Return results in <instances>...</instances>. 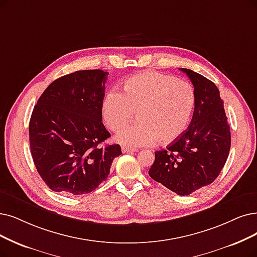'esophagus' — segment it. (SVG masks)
<instances>
[{
	"mask_svg": "<svg viewBox=\"0 0 257 257\" xmlns=\"http://www.w3.org/2000/svg\"><path fill=\"white\" fill-rule=\"evenodd\" d=\"M136 149H132L128 147H122V152L123 153H133V152H136Z\"/></svg>",
	"mask_w": 257,
	"mask_h": 257,
	"instance_id": "1",
	"label": "esophagus"
}]
</instances>
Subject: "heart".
<instances>
[{
	"instance_id": "heart-1",
	"label": "heart",
	"mask_w": 257,
	"mask_h": 257,
	"mask_svg": "<svg viewBox=\"0 0 257 257\" xmlns=\"http://www.w3.org/2000/svg\"><path fill=\"white\" fill-rule=\"evenodd\" d=\"M122 94L110 90L102 101L107 127L118 131L134 118L138 123L122 128L116 141L128 148L167 146L187 130L196 102L194 87L186 81L147 70L127 78Z\"/></svg>"
}]
</instances>
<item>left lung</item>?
Returning a JSON list of instances; mask_svg holds the SVG:
<instances>
[{
	"label": "left lung",
	"instance_id": "8db88e82",
	"mask_svg": "<svg viewBox=\"0 0 257 257\" xmlns=\"http://www.w3.org/2000/svg\"><path fill=\"white\" fill-rule=\"evenodd\" d=\"M194 85L196 102L189 127L166 150L155 152L149 175L186 196L211 184L228 159L231 133L219 90L212 81L180 68Z\"/></svg>",
	"mask_w": 257,
	"mask_h": 257
}]
</instances>
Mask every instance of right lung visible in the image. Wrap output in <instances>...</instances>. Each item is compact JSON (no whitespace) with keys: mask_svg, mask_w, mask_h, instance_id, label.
I'll return each instance as SVG.
<instances>
[{"mask_svg":"<svg viewBox=\"0 0 257 257\" xmlns=\"http://www.w3.org/2000/svg\"><path fill=\"white\" fill-rule=\"evenodd\" d=\"M108 73L78 70L50 83L29 121L33 160L47 187L64 195L94 191L122 152L101 146L110 134L102 123V101Z\"/></svg>","mask_w":257,"mask_h":257,"instance_id":"1","label":"right lung"}]
</instances>
